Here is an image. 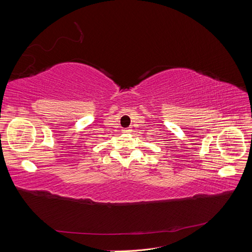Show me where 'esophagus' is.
Segmentation results:
<instances>
[{
    "instance_id": "obj_1",
    "label": "esophagus",
    "mask_w": 252,
    "mask_h": 252,
    "mask_svg": "<svg viewBox=\"0 0 252 252\" xmlns=\"http://www.w3.org/2000/svg\"><path fill=\"white\" fill-rule=\"evenodd\" d=\"M123 132H125V133H130V132H131V129H130V128H124V129H123Z\"/></svg>"
}]
</instances>
